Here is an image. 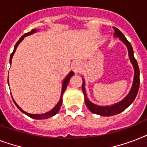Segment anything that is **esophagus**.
Segmentation results:
<instances>
[{
  "mask_svg": "<svg viewBox=\"0 0 147 147\" xmlns=\"http://www.w3.org/2000/svg\"><path fill=\"white\" fill-rule=\"evenodd\" d=\"M82 69V63L79 61H74L71 64V69L73 70L75 73H78Z\"/></svg>",
  "mask_w": 147,
  "mask_h": 147,
  "instance_id": "esophagus-1",
  "label": "esophagus"
}]
</instances>
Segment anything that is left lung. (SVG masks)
Segmentation results:
<instances>
[{
	"instance_id": "8db88e82",
	"label": "left lung",
	"mask_w": 147,
	"mask_h": 147,
	"mask_svg": "<svg viewBox=\"0 0 147 147\" xmlns=\"http://www.w3.org/2000/svg\"><path fill=\"white\" fill-rule=\"evenodd\" d=\"M114 36L116 37H119V39L127 46L128 49V53H129V58L131 63H132L134 69V82L131 89H130L129 94L127 95L124 99L120 101V102L114 104L111 106H98L97 105H94L92 102H91L87 97L86 92H85V80L82 78L83 84H82V92L85 95V105H87L88 108L90 110V111L94 113V114H99L100 116H112L115 115L119 113H121L123 111L129 107L132 102L134 100L135 98L137 96V92L139 90L140 87V69L136 59L134 56V50H133L132 46L126 37L124 36L123 33L119 30L116 27H114Z\"/></svg>"
}]
</instances>
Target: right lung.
<instances>
[{
	"instance_id": "right-lung-1",
	"label": "right lung",
	"mask_w": 147,
	"mask_h": 147,
	"mask_svg": "<svg viewBox=\"0 0 147 147\" xmlns=\"http://www.w3.org/2000/svg\"><path fill=\"white\" fill-rule=\"evenodd\" d=\"M37 31V30H36V29H33V30H32L30 31V32H29V33H25L24 36H22L20 38V40L17 41V42L16 43V45H15L14 47V49H13V53H11V55H10V64H11V59H12V57L13 55V53H15V51H16V49H17V47H18V45L21 42V41L24 39V37L25 36H29V35H31V34H33V33H36ZM74 75V72L73 71H70L69 73V75L66 76V78H65V79L63 80V82H62V92H61V96H60V99H59V101L58 102V104L55 106V107L54 108H53V109L51 110L50 111L47 112V113H45V114H29V113H27V112L24 111V110H22L20 107L17 105V104L14 101V100L13 99V102H14L15 105L17 106V108L21 112H23L24 114H25L26 115H27V116H29L30 117H31V118H33V119H36V120H42V119H47L49 118V117H51L54 116V115H55V114H57L58 112H59V111L60 110V107H61V105H62V95H63V93H64L65 90L66 89V87L67 85H68V83H69V80H70V78H71V77ZM8 82V81H7Z\"/></svg>"
}]
</instances>
